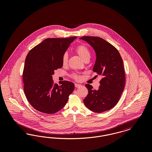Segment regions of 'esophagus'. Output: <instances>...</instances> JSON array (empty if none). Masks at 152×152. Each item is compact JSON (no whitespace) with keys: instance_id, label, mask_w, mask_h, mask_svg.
<instances>
[{"instance_id":"esophagus-1","label":"esophagus","mask_w":152,"mask_h":152,"mask_svg":"<svg viewBox=\"0 0 152 152\" xmlns=\"http://www.w3.org/2000/svg\"><path fill=\"white\" fill-rule=\"evenodd\" d=\"M75 86L76 88H79V87H81V85L78 84H75Z\"/></svg>"}]
</instances>
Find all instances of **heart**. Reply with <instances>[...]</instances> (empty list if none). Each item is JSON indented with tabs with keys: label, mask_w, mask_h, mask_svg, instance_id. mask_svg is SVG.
I'll use <instances>...</instances> for the list:
<instances>
[{
	"label": "heart",
	"mask_w": 152,
	"mask_h": 152,
	"mask_svg": "<svg viewBox=\"0 0 152 152\" xmlns=\"http://www.w3.org/2000/svg\"><path fill=\"white\" fill-rule=\"evenodd\" d=\"M75 51L83 60L86 61L87 60H89V58L91 56L90 51L86 45L83 44L79 45L76 48ZM68 59V53H64L62 57V63L63 65H66L67 64ZM72 77L76 80H79L80 79L79 76L76 74L72 75Z\"/></svg>",
	"instance_id": "b5f03b06"
}]
</instances>
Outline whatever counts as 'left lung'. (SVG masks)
<instances>
[{"mask_svg": "<svg viewBox=\"0 0 152 152\" xmlns=\"http://www.w3.org/2000/svg\"><path fill=\"white\" fill-rule=\"evenodd\" d=\"M80 39L87 42L94 48L96 60L93 71L102 76L98 90L93 89L89 84L86 85L88 94L84 103L96 113L110 110L118 102L125 87L123 59L116 48L101 37L83 36Z\"/></svg>", "mask_w": 152, "mask_h": 152, "instance_id": "left-lung-1", "label": "left lung"}]
</instances>
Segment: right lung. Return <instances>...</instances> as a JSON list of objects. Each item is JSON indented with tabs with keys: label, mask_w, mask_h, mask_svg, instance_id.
Segmentation results:
<instances>
[{
	"label": "right lung",
	"mask_w": 152,
	"mask_h": 152,
	"mask_svg": "<svg viewBox=\"0 0 152 152\" xmlns=\"http://www.w3.org/2000/svg\"><path fill=\"white\" fill-rule=\"evenodd\" d=\"M77 37L48 38L29 51L23 72L24 92L30 104L37 110L53 114L66 104L75 85L68 81L54 84V71L63 66L62 57Z\"/></svg>",
	"instance_id": "add662e5"
}]
</instances>
